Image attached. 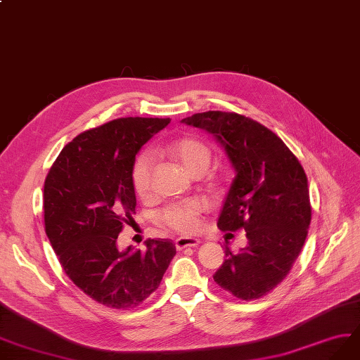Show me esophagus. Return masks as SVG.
<instances>
[{
    "label": "esophagus",
    "mask_w": 360,
    "mask_h": 360,
    "mask_svg": "<svg viewBox=\"0 0 360 360\" xmlns=\"http://www.w3.org/2000/svg\"><path fill=\"white\" fill-rule=\"evenodd\" d=\"M200 245V240L198 238H191V237H179L175 240V246L178 250H182L185 248H194Z\"/></svg>",
    "instance_id": "obj_1"
}]
</instances>
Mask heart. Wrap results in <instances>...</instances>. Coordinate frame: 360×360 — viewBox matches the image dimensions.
<instances>
[{"label":"heart","instance_id":"heart-1","mask_svg":"<svg viewBox=\"0 0 360 360\" xmlns=\"http://www.w3.org/2000/svg\"><path fill=\"white\" fill-rule=\"evenodd\" d=\"M165 150L194 176L203 175L212 160V153L207 143L195 136H181L173 139L165 146ZM153 178L154 157L150 153H141L131 169V185L138 197L146 198L151 194ZM206 209V202L193 198V200L166 206L158 212L155 221L163 229L182 236H193L197 231H200L202 217Z\"/></svg>","mask_w":360,"mask_h":360}]
</instances>
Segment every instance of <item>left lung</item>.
Here are the masks:
<instances>
[{
  "label": "left lung",
  "instance_id": "left-lung-1",
  "mask_svg": "<svg viewBox=\"0 0 360 360\" xmlns=\"http://www.w3.org/2000/svg\"><path fill=\"white\" fill-rule=\"evenodd\" d=\"M182 123L215 135L236 170L218 227L227 234L245 230L248 246L238 254L225 248L214 281L238 300H259L285 281L307 237V175L274 131L246 115L206 111Z\"/></svg>",
  "mask_w": 360,
  "mask_h": 360
}]
</instances>
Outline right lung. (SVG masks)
<instances>
[{"label": "right lung", "instance_id": "obj_1", "mask_svg": "<svg viewBox=\"0 0 360 360\" xmlns=\"http://www.w3.org/2000/svg\"><path fill=\"white\" fill-rule=\"evenodd\" d=\"M170 118L126 117L79 133L44 181V229L65 273L91 300L130 310L162 282L176 248L148 238L146 250H118L117 238L136 214L131 169L141 146Z\"/></svg>", "mask_w": 360, "mask_h": 360}]
</instances>
